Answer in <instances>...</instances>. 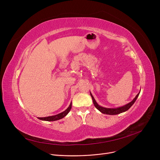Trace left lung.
<instances>
[{"label":"left lung","instance_id":"left-lung-1","mask_svg":"<svg viewBox=\"0 0 160 160\" xmlns=\"http://www.w3.org/2000/svg\"><path fill=\"white\" fill-rule=\"evenodd\" d=\"M140 91H141V90H140ZM139 93H140V92H139ZM139 93L136 96H135V98L132 101H131V102L122 106V107H119V108H106L101 107V106L99 105L98 104V103L96 102V101L95 100L93 96L92 95V94L91 93V92H90V95L91 96L92 99H93V102L95 107L97 109H98L99 111H101V113H104V114H108V115H118V114H119V113H122L123 112H125V111H128L131 107H132L133 104L135 103V101H136L137 98H138Z\"/></svg>","mask_w":160,"mask_h":160}]
</instances>
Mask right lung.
<instances>
[{
    "instance_id": "right-lung-1",
    "label": "right lung",
    "mask_w": 160,
    "mask_h": 160,
    "mask_svg": "<svg viewBox=\"0 0 160 160\" xmlns=\"http://www.w3.org/2000/svg\"><path fill=\"white\" fill-rule=\"evenodd\" d=\"M72 107V103H70L69 106L68 107L65 111H64L63 112L60 113L57 115H52V116H49V117H45V118H38V119H39L41 120H43V121H47V122H52V121H57L61 119L62 118H63L65 116H66L67 114L69 113V112L70 111Z\"/></svg>"
}]
</instances>
